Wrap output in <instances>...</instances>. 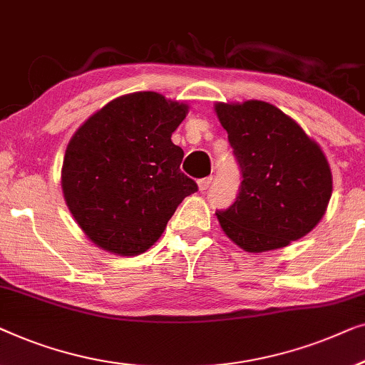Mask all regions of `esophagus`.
Segmentation results:
<instances>
[{"label": "esophagus", "mask_w": 365, "mask_h": 365, "mask_svg": "<svg viewBox=\"0 0 365 365\" xmlns=\"http://www.w3.org/2000/svg\"><path fill=\"white\" fill-rule=\"evenodd\" d=\"M213 177H207V178H202V180H198V188L200 192H205V190L210 188V183H212Z\"/></svg>", "instance_id": "esophagus-1"}]
</instances>
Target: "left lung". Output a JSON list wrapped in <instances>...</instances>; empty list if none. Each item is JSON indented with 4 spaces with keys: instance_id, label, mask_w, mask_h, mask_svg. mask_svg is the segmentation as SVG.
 <instances>
[{
    "instance_id": "1",
    "label": "left lung",
    "mask_w": 365,
    "mask_h": 365,
    "mask_svg": "<svg viewBox=\"0 0 365 365\" xmlns=\"http://www.w3.org/2000/svg\"><path fill=\"white\" fill-rule=\"evenodd\" d=\"M215 110L241 173L233 205L217 212L223 232L250 253L283 248L309 233L332 193L321 147L268 102L217 104Z\"/></svg>"
}]
</instances>
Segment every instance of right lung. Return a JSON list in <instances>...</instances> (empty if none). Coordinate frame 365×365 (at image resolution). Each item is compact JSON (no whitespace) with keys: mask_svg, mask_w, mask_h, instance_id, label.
I'll return each instance as SVG.
<instances>
[{"mask_svg":"<svg viewBox=\"0 0 365 365\" xmlns=\"http://www.w3.org/2000/svg\"><path fill=\"white\" fill-rule=\"evenodd\" d=\"M188 107L157 92L109 102L71 138L63 163L66 203L97 246L120 256L147 251L197 183L172 142Z\"/></svg>","mask_w":365,"mask_h":365,"instance_id":"add662e5","label":"right lung"}]
</instances>
